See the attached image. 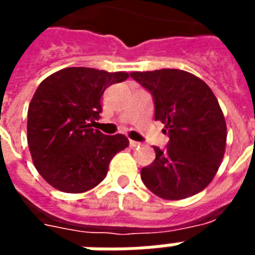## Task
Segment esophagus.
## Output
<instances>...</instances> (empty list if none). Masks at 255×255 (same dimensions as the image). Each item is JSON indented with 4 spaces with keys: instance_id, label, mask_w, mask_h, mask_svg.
Listing matches in <instances>:
<instances>
[{
    "instance_id": "1",
    "label": "esophagus",
    "mask_w": 255,
    "mask_h": 255,
    "mask_svg": "<svg viewBox=\"0 0 255 255\" xmlns=\"http://www.w3.org/2000/svg\"><path fill=\"white\" fill-rule=\"evenodd\" d=\"M140 146V143L139 142H135V140H129V147L131 148H136V147Z\"/></svg>"
}]
</instances>
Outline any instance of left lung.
<instances>
[{"label":"left lung","mask_w":255,"mask_h":255,"mask_svg":"<svg viewBox=\"0 0 255 255\" xmlns=\"http://www.w3.org/2000/svg\"><path fill=\"white\" fill-rule=\"evenodd\" d=\"M152 96L155 120L169 143L154 147L155 159L140 177L154 195L181 200L205 189L223 159L227 127L212 90L199 77L177 69L131 73Z\"/></svg>","instance_id":"obj_1"}]
</instances>
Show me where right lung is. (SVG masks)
Wrapping results in <instances>:
<instances>
[{
  "mask_svg": "<svg viewBox=\"0 0 255 255\" xmlns=\"http://www.w3.org/2000/svg\"><path fill=\"white\" fill-rule=\"evenodd\" d=\"M128 73L67 67L47 77L28 108V146L36 170L55 189L82 193L97 186L109 162L129 142L122 133L94 129L101 96Z\"/></svg>",
  "mask_w": 255,
  "mask_h": 255,
  "instance_id": "right-lung-1",
  "label": "right lung"
}]
</instances>
